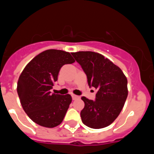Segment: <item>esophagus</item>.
Segmentation results:
<instances>
[{
  "label": "esophagus",
  "mask_w": 154,
  "mask_h": 154,
  "mask_svg": "<svg viewBox=\"0 0 154 154\" xmlns=\"http://www.w3.org/2000/svg\"><path fill=\"white\" fill-rule=\"evenodd\" d=\"M71 97H72L73 100H77V99H80V97H78V96H77V95L73 94Z\"/></svg>",
  "instance_id": "1"
}]
</instances>
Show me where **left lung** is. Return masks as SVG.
Returning a JSON list of instances; mask_svg holds the SVG:
<instances>
[{"mask_svg":"<svg viewBox=\"0 0 154 154\" xmlns=\"http://www.w3.org/2000/svg\"><path fill=\"white\" fill-rule=\"evenodd\" d=\"M80 64L90 87L97 90L96 100L82 97L84 108L80 112L85 125L99 129L114 122L122 110L128 97V80L120 67L103 54L93 51L71 53Z\"/></svg>","mask_w":154,"mask_h":154,"instance_id":"8db88e82","label":"left lung"}]
</instances>
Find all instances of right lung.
<instances>
[{
	"mask_svg": "<svg viewBox=\"0 0 154 154\" xmlns=\"http://www.w3.org/2000/svg\"><path fill=\"white\" fill-rule=\"evenodd\" d=\"M71 54L61 50L48 49L27 64L17 82V93L27 116L39 125L54 128L62 122L72 101L70 94L51 93L63 65L72 64Z\"/></svg>",
	"mask_w": 154,
	"mask_h": 154,
	"instance_id": "right-lung-1",
	"label": "right lung"
}]
</instances>
